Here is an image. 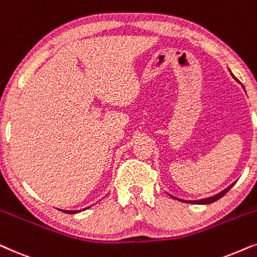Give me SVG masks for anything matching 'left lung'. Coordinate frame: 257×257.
Segmentation results:
<instances>
[{
	"label": "left lung",
	"mask_w": 257,
	"mask_h": 257,
	"mask_svg": "<svg viewBox=\"0 0 257 257\" xmlns=\"http://www.w3.org/2000/svg\"><path fill=\"white\" fill-rule=\"evenodd\" d=\"M232 186H234V183L230 184V186H229L228 188H225L223 191H221V193H218L217 195H215V196H211V197H208V198H203V200H198V201H190V202L196 203V204H209V203H213V202H215V201L220 200L222 196H224V195L228 193V190L230 189Z\"/></svg>",
	"instance_id": "8db88e82"
}]
</instances>
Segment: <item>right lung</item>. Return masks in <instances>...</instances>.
Listing matches in <instances>:
<instances>
[{
    "instance_id": "add662e5",
    "label": "right lung",
    "mask_w": 257,
    "mask_h": 257,
    "mask_svg": "<svg viewBox=\"0 0 257 257\" xmlns=\"http://www.w3.org/2000/svg\"><path fill=\"white\" fill-rule=\"evenodd\" d=\"M77 211V210H76ZM76 211H75V210H70V211H67V213L68 214H75V213H76ZM78 211H80V210H78Z\"/></svg>"
}]
</instances>
